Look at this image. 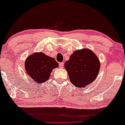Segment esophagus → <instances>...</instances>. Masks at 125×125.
I'll return each mask as SVG.
<instances>
[{
	"instance_id": "34e87169",
	"label": "esophagus",
	"mask_w": 125,
	"mask_h": 125,
	"mask_svg": "<svg viewBox=\"0 0 125 125\" xmlns=\"http://www.w3.org/2000/svg\"><path fill=\"white\" fill-rule=\"evenodd\" d=\"M59 68H62L64 66V63L63 62H60V63L59 64Z\"/></svg>"
}]
</instances>
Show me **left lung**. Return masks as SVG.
I'll use <instances>...</instances> for the list:
<instances>
[{
  "label": "left lung",
  "mask_w": 125,
  "mask_h": 125,
  "mask_svg": "<svg viewBox=\"0 0 125 125\" xmlns=\"http://www.w3.org/2000/svg\"><path fill=\"white\" fill-rule=\"evenodd\" d=\"M69 79L74 86L84 88L95 80L100 69V62L90 49L74 52L64 64Z\"/></svg>",
  "instance_id": "1"
}]
</instances>
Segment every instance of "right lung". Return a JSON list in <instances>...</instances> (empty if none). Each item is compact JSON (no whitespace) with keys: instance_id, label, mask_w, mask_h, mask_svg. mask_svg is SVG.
Listing matches in <instances>:
<instances>
[{"instance_id":"obj_1","label":"right lung","mask_w":125,"mask_h":125,"mask_svg":"<svg viewBox=\"0 0 125 125\" xmlns=\"http://www.w3.org/2000/svg\"><path fill=\"white\" fill-rule=\"evenodd\" d=\"M58 66L54 58L42 52L34 53L25 61V71L37 84L46 82L50 78L52 71Z\"/></svg>"}]
</instances>
